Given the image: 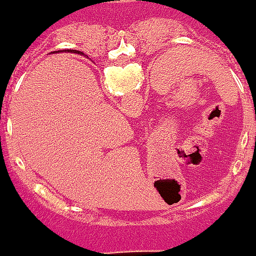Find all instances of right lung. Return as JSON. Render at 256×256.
Instances as JSON below:
<instances>
[{
  "label": "right lung",
  "mask_w": 256,
  "mask_h": 256,
  "mask_svg": "<svg viewBox=\"0 0 256 256\" xmlns=\"http://www.w3.org/2000/svg\"><path fill=\"white\" fill-rule=\"evenodd\" d=\"M72 52H78V51H74V50H72Z\"/></svg>",
  "instance_id": "right-lung-1"
}]
</instances>
